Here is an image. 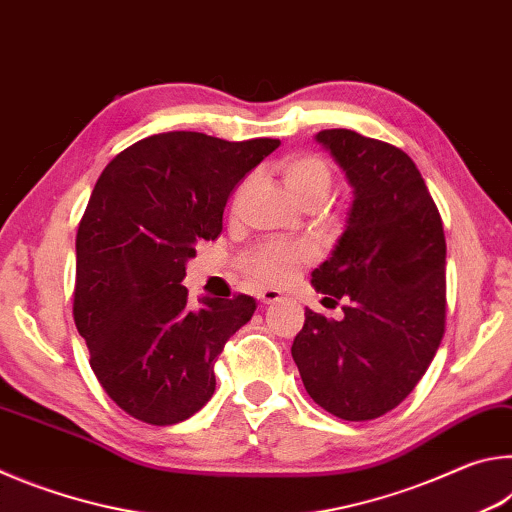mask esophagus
Masks as SVG:
<instances>
[{
	"instance_id": "obj_1",
	"label": "esophagus",
	"mask_w": 512,
	"mask_h": 512,
	"mask_svg": "<svg viewBox=\"0 0 512 512\" xmlns=\"http://www.w3.org/2000/svg\"><path fill=\"white\" fill-rule=\"evenodd\" d=\"M257 298H259V302H262V305H273V302H277L282 298V293L277 291V289H271V287H266V289H262L257 293Z\"/></svg>"
}]
</instances>
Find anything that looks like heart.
<instances>
[{"instance_id": "heart-1", "label": "heart", "mask_w": 512, "mask_h": 512, "mask_svg": "<svg viewBox=\"0 0 512 512\" xmlns=\"http://www.w3.org/2000/svg\"><path fill=\"white\" fill-rule=\"evenodd\" d=\"M280 171L284 185H287L296 201H305L309 196L325 198L329 185H332L329 167L325 160L316 158V155H291V158H284ZM302 255L305 253L300 248H291L284 244H264L246 257V266L259 280L282 282L296 271Z\"/></svg>"}]
</instances>
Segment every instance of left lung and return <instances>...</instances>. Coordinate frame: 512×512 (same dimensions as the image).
Returning <instances> with one entry per match:
<instances>
[{
    "instance_id": "8db88e82",
    "label": "left lung",
    "mask_w": 512,
    "mask_h": 512,
    "mask_svg": "<svg viewBox=\"0 0 512 512\" xmlns=\"http://www.w3.org/2000/svg\"><path fill=\"white\" fill-rule=\"evenodd\" d=\"M316 142L352 187L343 235L311 284L343 300V318L305 311L291 345L311 400L341 420L395 409L427 372L445 334V232L415 162L348 128Z\"/></svg>"
}]
</instances>
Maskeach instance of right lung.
Segmentation results:
<instances>
[{"label":"right lung","mask_w":512,"mask_h":512,"mask_svg":"<svg viewBox=\"0 0 512 512\" xmlns=\"http://www.w3.org/2000/svg\"><path fill=\"white\" fill-rule=\"evenodd\" d=\"M280 140L171 131L112 158L76 232V329L112 400L146 424L183 422L214 395V361L255 314L250 296L189 302L185 266L223 230L225 203Z\"/></svg>","instance_id":"obj_1"}]
</instances>
